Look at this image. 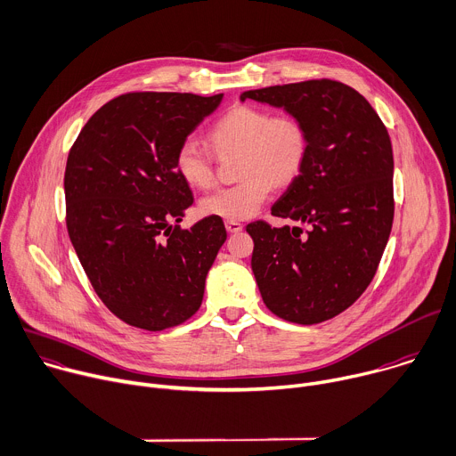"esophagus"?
Here are the masks:
<instances>
[{"label":"esophagus","instance_id":"1","mask_svg":"<svg viewBox=\"0 0 456 456\" xmlns=\"http://www.w3.org/2000/svg\"><path fill=\"white\" fill-rule=\"evenodd\" d=\"M224 226H226V230H228L230 233H239V232L244 228L239 221H226Z\"/></svg>","mask_w":456,"mask_h":456}]
</instances>
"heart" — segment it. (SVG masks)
<instances>
[{"label": "heart", "instance_id": "1", "mask_svg": "<svg viewBox=\"0 0 456 456\" xmlns=\"http://www.w3.org/2000/svg\"><path fill=\"white\" fill-rule=\"evenodd\" d=\"M217 152L240 149L242 181L223 187L201 201V212L224 221H244L267 201L275 185L293 183L309 156V133L293 115H277L237 106L219 117L208 131ZM175 174L194 189H207L214 179L212 156L194 138L174 152Z\"/></svg>", "mask_w": 456, "mask_h": 456}]
</instances>
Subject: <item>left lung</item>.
Returning a JSON list of instances; mask_svg holds the SVG:
<instances>
[{"label":"left lung","instance_id":"1","mask_svg":"<svg viewBox=\"0 0 456 456\" xmlns=\"http://www.w3.org/2000/svg\"><path fill=\"white\" fill-rule=\"evenodd\" d=\"M300 118L309 156L271 214L309 224L246 226L251 269L265 307L313 325L350 307L372 282L394 221V152L379 115L338 80H305L244 91Z\"/></svg>","mask_w":456,"mask_h":456}]
</instances>
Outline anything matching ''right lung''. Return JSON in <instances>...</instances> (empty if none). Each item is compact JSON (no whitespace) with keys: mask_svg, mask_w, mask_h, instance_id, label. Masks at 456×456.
<instances>
[{"mask_svg":"<svg viewBox=\"0 0 456 456\" xmlns=\"http://www.w3.org/2000/svg\"><path fill=\"white\" fill-rule=\"evenodd\" d=\"M223 94L120 95L87 120L66 161V226L104 305L122 322L163 330L200 309L226 240L223 219L177 224L192 207L174 168L177 145L217 110Z\"/></svg>","mask_w":456,"mask_h":456,"instance_id":"1","label":"right lung"}]
</instances>
